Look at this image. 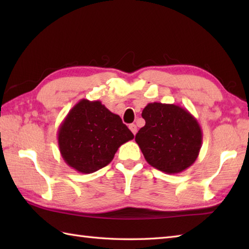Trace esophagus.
Segmentation results:
<instances>
[{
	"label": "esophagus",
	"instance_id": "obj_1",
	"mask_svg": "<svg viewBox=\"0 0 249 249\" xmlns=\"http://www.w3.org/2000/svg\"><path fill=\"white\" fill-rule=\"evenodd\" d=\"M129 129L131 130V133H133L134 135L137 134V126L135 124H130L129 125Z\"/></svg>",
	"mask_w": 249,
	"mask_h": 249
}]
</instances>
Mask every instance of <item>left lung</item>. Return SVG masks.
I'll return each instance as SVG.
<instances>
[{"label":"left lung","mask_w":249,"mask_h":249,"mask_svg":"<svg viewBox=\"0 0 249 249\" xmlns=\"http://www.w3.org/2000/svg\"><path fill=\"white\" fill-rule=\"evenodd\" d=\"M141 115L145 125L135 140L152 167L176 174L193 165L202 144V130L188 110L174 104L150 103Z\"/></svg>","instance_id":"1"}]
</instances>
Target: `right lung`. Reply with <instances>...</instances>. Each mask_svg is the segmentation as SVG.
I'll list each match as a JSON object with an SVG mask.
<instances>
[{
	"label": "right lung",
	"instance_id": "obj_1",
	"mask_svg": "<svg viewBox=\"0 0 249 249\" xmlns=\"http://www.w3.org/2000/svg\"><path fill=\"white\" fill-rule=\"evenodd\" d=\"M134 139L118 114L99 100L81 99L70 110L57 130L63 160L80 173H93L111 162L119 147Z\"/></svg>",
	"mask_w": 249,
	"mask_h": 249
}]
</instances>
